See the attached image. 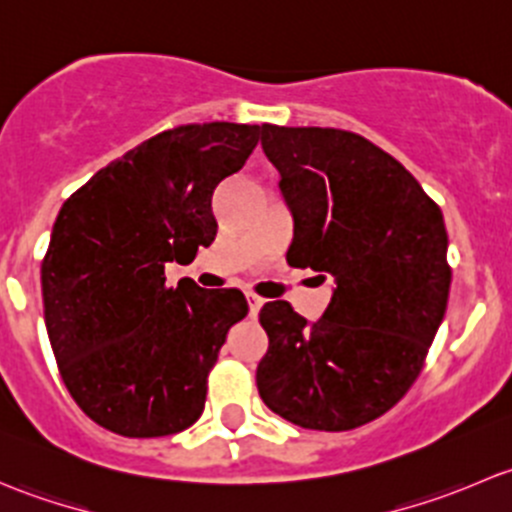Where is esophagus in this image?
Masks as SVG:
<instances>
[{
	"mask_svg": "<svg viewBox=\"0 0 512 512\" xmlns=\"http://www.w3.org/2000/svg\"><path fill=\"white\" fill-rule=\"evenodd\" d=\"M247 304H250V314H252V317H257V312H260V307H262V304H265V299L257 297V294H252V292H247Z\"/></svg>",
	"mask_w": 512,
	"mask_h": 512,
	"instance_id": "esophagus-1",
	"label": "esophagus"
}]
</instances>
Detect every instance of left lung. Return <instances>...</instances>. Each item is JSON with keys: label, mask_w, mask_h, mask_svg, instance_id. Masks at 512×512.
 Wrapping results in <instances>:
<instances>
[{"label": "left lung", "mask_w": 512, "mask_h": 512, "mask_svg": "<svg viewBox=\"0 0 512 512\" xmlns=\"http://www.w3.org/2000/svg\"><path fill=\"white\" fill-rule=\"evenodd\" d=\"M294 220L292 267L334 277L307 322L285 299L260 309L257 364L267 409L312 431H352L399 404L446 314L443 213L394 156L339 128L262 126Z\"/></svg>", "instance_id": "left-lung-1"}]
</instances>
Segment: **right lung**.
Returning <instances> with one entry per match:
<instances>
[{"label": "right lung", "instance_id": "1", "mask_svg": "<svg viewBox=\"0 0 512 512\" xmlns=\"http://www.w3.org/2000/svg\"><path fill=\"white\" fill-rule=\"evenodd\" d=\"M260 126L190 123L101 168L59 210L41 262L44 322L59 374L91 421L156 438L193 426L240 289L165 285L168 262L215 240L213 193L245 165Z\"/></svg>", "mask_w": 512, "mask_h": 512}]
</instances>
